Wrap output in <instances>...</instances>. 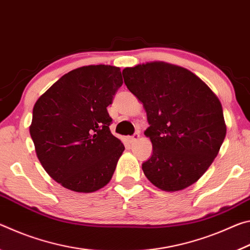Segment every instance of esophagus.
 <instances>
[{
  "label": "esophagus",
  "instance_id": "1",
  "mask_svg": "<svg viewBox=\"0 0 250 250\" xmlns=\"http://www.w3.org/2000/svg\"><path fill=\"white\" fill-rule=\"evenodd\" d=\"M139 138H140V133L135 132L133 135H131V137L128 138V140H129L130 143H133V142H135V141H138Z\"/></svg>",
  "mask_w": 250,
  "mask_h": 250
}]
</instances>
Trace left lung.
<instances>
[{"label":"left lung","instance_id":"1","mask_svg":"<svg viewBox=\"0 0 250 250\" xmlns=\"http://www.w3.org/2000/svg\"><path fill=\"white\" fill-rule=\"evenodd\" d=\"M125 83L143 104L153 147L142 170L152 184L175 192L200 179L226 135L221 101L183 67L163 62L125 68ZM122 71V73H124Z\"/></svg>","mask_w":250,"mask_h":250}]
</instances>
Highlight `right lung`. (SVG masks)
<instances>
[{
    "mask_svg": "<svg viewBox=\"0 0 250 250\" xmlns=\"http://www.w3.org/2000/svg\"><path fill=\"white\" fill-rule=\"evenodd\" d=\"M119 67H79L59 78L33 108L32 140L48 175L74 192L107 185L125 150L110 132L107 107L122 86Z\"/></svg>",
    "mask_w": 250,
    "mask_h": 250,
    "instance_id": "1",
    "label": "right lung"
}]
</instances>
